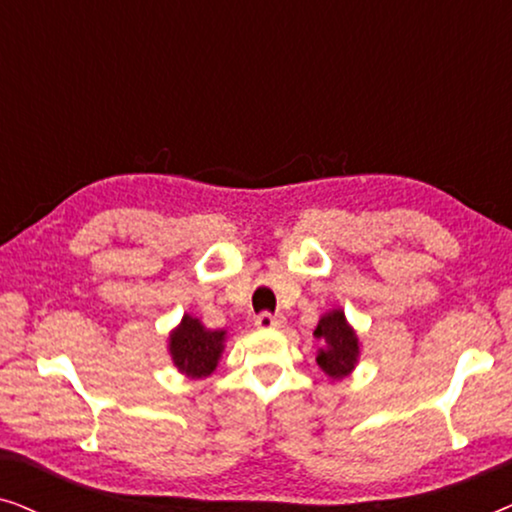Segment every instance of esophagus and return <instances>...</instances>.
<instances>
[{"mask_svg":"<svg viewBox=\"0 0 512 512\" xmlns=\"http://www.w3.org/2000/svg\"><path fill=\"white\" fill-rule=\"evenodd\" d=\"M256 326L258 328H282L284 326V317L282 314H270V312H261L256 317Z\"/></svg>","mask_w":512,"mask_h":512,"instance_id":"1","label":"esophagus"}]
</instances>
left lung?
Wrapping results in <instances>:
<instances>
[{
  "label": "left lung",
  "mask_w": 512,
  "mask_h": 512,
  "mask_svg": "<svg viewBox=\"0 0 512 512\" xmlns=\"http://www.w3.org/2000/svg\"><path fill=\"white\" fill-rule=\"evenodd\" d=\"M314 338L324 342V347L317 352V363L331 380H342L352 373L359 363V338L347 324L345 312H326L314 328Z\"/></svg>",
  "instance_id": "1"
}]
</instances>
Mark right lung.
<instances>
[{
    "mask_svg": "<svg viewBox=\"0 0 512 512\" xmlns=\"http://www.w3.org/2000/svg\"><path fill=\"white\" fill-rule=\"evenodd\" d=\"M226 331H209L200 319L184 314L181 324L170 333V356L181 373L193 380L212 375L221 359Z\"/></svg>",
    "mask_w": 512,
    "mask_h": 512,
    "instance_id": "right-lung-1",
    "label": "right lung"
}]
</instances>
